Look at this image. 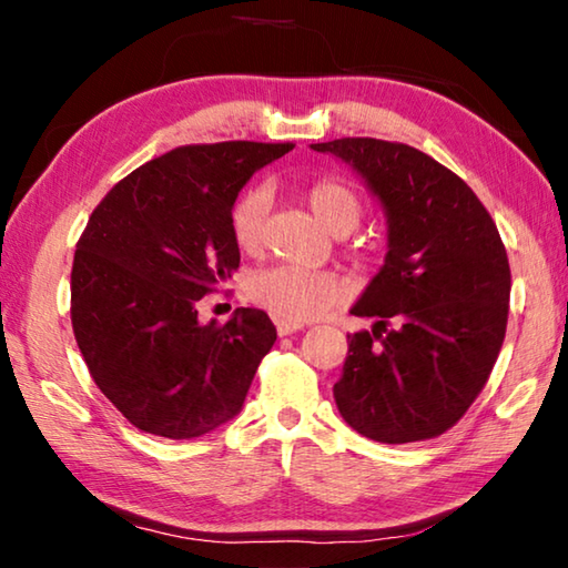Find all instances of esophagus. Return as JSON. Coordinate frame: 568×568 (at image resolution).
<instances>
[{
  "label": "esophagus",
  "mask_w": 568,
  "mask_h": 568,
  "mask_svg": "<svg viewBox=\"0 0 568 568\" xmlns=\"http://www.w3.org/2000/svg\"><path fill=\"white\" fill-rule=\"evenodd\" d=\"M275 328H277V335H293L297 331H303L301 323H287V321H275Z\"/></svg>",
  "instance_id": "esophagus-1"
}]
</instances>
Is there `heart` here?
<instances>
[{"label":"heart","instance_id":"heart-1","mask_svg":"<svg viewBox=\"0 0 568 568\" xmlns=\"http://www.w3.org/2000/svg\"><path fill=\"white\" fill-rule=\"evenodd\" d=\"M303 200L313 217L335 237L348 235L363 217V200L343 178L325 175L307 182ZM267 210H271V195L265 187H247L230 207V233L243 253L261 250ZM247 295L277 321L307 323L321 318L338 303L341 285L325 271L281 265L257 273L247 285Z\"/></svg>","mask_w":568,"mask_h":568}]
</instances>
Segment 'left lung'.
Segmentation results:
<instances>
[{"label":"left lung","mask_w":568,"mask_h":568,"mask_svg":"<svg viewBox=\"0 0 568 568\" xmlns=\"http://www.w3.org/2000/svg\"><path fill=\"white\" fill-rule=\"evenodd\" d=\"M348 162L388 215V253L353 315L333 386L341 416L378 444L446 434L484 390L501 353L511 267L494 217L456 172L403 142L311 145Z\"/></svg>","instance_id":"1"}]
</instances>
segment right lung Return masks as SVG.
Returning a JSON list of instances; mask_svg holds the SVG:
<instances>
[{
	"mask_svg": "<svg viewBox=\"0 0 568 568\" xmlns=\"http://www.w3.org/2000/svg\"><path fill=\"white\" fill-rule=\"evenodd\" d=\"M291 150L182 145L132 170L92 210L72 263V331L92 381L134 428L197 438L243 408L275 325L257 307L200 325L197 301L240 265L237 192Z\"/></svg>",
	"mask_w": 568,
	"mask_h": 568,
	"instance_id": "add662e5",
	"label": "right lung"
}]
</instances>
